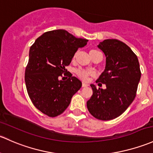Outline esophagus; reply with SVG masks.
<instances>
[{
  "instance_id": "34e87169",
  "label": "esophagus",
  "mask_w": 153,
  "mask_h": 153,
  "mask_svg": "<svg viewBox=\"0 0 153 153\" xmlns=\"http://www.w3.org/2000/svg\"><path fill=\"white\" fill-rule=\"evenodd\" d=\"M89 86V84L86 83H84V82H83V83H82V86H83V87H86V86Z\"/></svg>"
}]
</instances>
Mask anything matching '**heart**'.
I'll use <instances>...</instances> for the list:
<instances>
[{"label": "heart", "mask_w": 153, "mask_h": 153, "mask_svg": "<svg viewBox=\"0 0 153 153\" xmlns=\"http://www.w3.org/2000/svg\"><path fill=\"white\" fill-rule=\"evenodd\" d=\"M98 54H100V55H102V53H101L100 51H99L98 50L92 49L89 51V55L91 57H92V56H94L95 55H98ZM75 56H76V53H75L73 58H75ZM75 73H76V75H78V78H80L81 79L83 80V81H86V80L89 78V77L91 76V75H92V73H91L90 71H87V70H83V69H81V68L76 70Z\"/></svg>", "instance_id": "b5f03b06"}]
</instances>
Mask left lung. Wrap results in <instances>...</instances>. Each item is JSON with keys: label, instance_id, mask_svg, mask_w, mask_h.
<instances>
[{"label": "left lung", "instance_id": "1", "mask_svg": "<svg viewBox=\"0 0 153 153\" xmlns=\"http://www.w3.org/2000/svg\"><path fill=\"white\" fill-rule=\"evenodd\" d=\"M97 47L106 57L105 68L96 81L97 89L91 84L93 94L86 102L89 113L100 120H111L125 111L133 100L141 78L139 62L136 54L120 40L105 39Z\"/></svg>", "mask_w": 153, "mask_h": 153}]
</instances>
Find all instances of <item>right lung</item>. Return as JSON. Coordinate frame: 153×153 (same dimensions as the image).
<instances>
[{"label": "right lung", "instance_id": "add662e5", "mask_svg": "<svg viewBox=\"0 0 153 153\" xmlns=\"http://www.w3.org/2000/svg\"><path fill=\"white\" fill-rule=\"evenodd\" d=\"M87 42L58 29L44 33L30 48L25 72L27 91L35 107L48 117L63 113L72 96L81 89V81L65 67L78 48L84 47ZM62 74L68 76L67 81L60 79Z\"/></svg>", "mask_w": 153, "mask_h": 153}]
</instances>
